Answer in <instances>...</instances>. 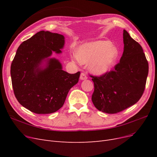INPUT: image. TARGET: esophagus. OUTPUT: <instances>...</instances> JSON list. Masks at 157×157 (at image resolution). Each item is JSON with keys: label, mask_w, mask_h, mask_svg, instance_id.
<instances>
[{"label": "esophagus", "mask_w": 157, "mask_h": 157, "mask_svg": "<svg viewBox=\"0 0 157 157\" xmlns=\"http://www.w3.org/2000/svg\"><path fill=\"white\" fill-rule=\"evenodd\" d=\"M80 80H86V79L88 78V77H87V76L85 75L84 73H82L81 74H80Z\"/></svg>", "instance_id": "34e87169"}]
</instances>
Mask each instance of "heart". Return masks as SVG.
<instances>
[{
  "label": "heart",
  "mask_w": 157,
  "mask_h": 157,
  "mask_svg": "<svg viewBox=\"0 0 157 157\" xmlns=\"http://www.w3.org/2000/svg\"><path fill=\"white\" fill-rule=\"evenodd\" d=\"M119 51L107 40H97L80 46L74 58L82 63H88L90 70L96 75L109 72L117 61Z\"/></svg>",
  "instance_id": "b5f03b06"
}]
</instances>
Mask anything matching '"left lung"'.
Listing matches in <instances>:
<instances>
[{
	"label": "left lung",
	"mask_w": 157,
	"mask_h": 157,
	"mask_svg": "<svg viewBox=\"0 0 157 157\" xmlns=\"http://www.w3.org/2000/svg\"><path fill=\"white\" fill-rule=\"evenodd\" d=\"M123 42L124 52L115 69L99 77H92V101L96 109L105 113H117L134 105L145 88L149 64L143 48L124 29Z\"/></svg>",
	"instance_id": "1"
}]
</instances>
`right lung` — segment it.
<instances>
[{
    "instance_id": "obj_1",
    "label": "right lung",
    "mask_w": 157,
    "mask_h": 157,
    "mask_svg": "<svg viewBox=\"0 0 157 157\" xmlns=\"http://www.w3.org/2000/svg\"><path fill=\"white\" fill-rule=\"evenodd\" d=\"M65 37L40 31L18 47L10 68L14 95L18 102L36 114L54 113L62 107L69 90L78 82L80 73L62 70L52 51L61 53Z\"/></svg>"
}]
</instances>
